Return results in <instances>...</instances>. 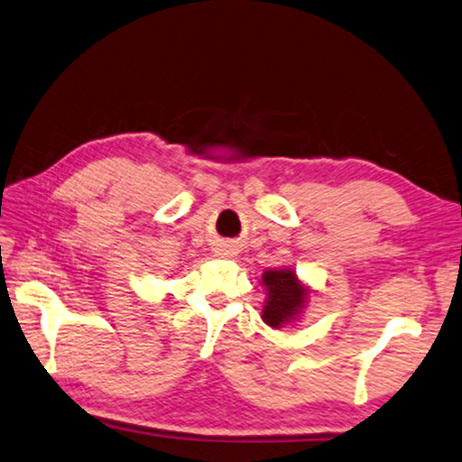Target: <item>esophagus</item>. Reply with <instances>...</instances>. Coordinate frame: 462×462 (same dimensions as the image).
Segmentation results:
<instances>
[{
  "label": "esophagus",
  "mask_w": 462,
  "mask_h": 462,
  "mask_svg": "<svg viewBox=\"0 0 462 462\" xmlns=\"http://www.w3.org/2000/svg\"><path fill=\"white\" fill-rule=\"evenodd\" d=\"M216 254L217 257H234V246L232 245H219L217 248H216Z\"/></svg>",
  "instance_id": "1"
}]
</instances>
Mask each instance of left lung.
<instances>
[{"label":"left lung","mask_w":462,"mask_h":462,"mask_svg":"<svg viewBox=\"0 0 462 462\" xmlns=\"http://www.w3.org/2000/svg\"><path fill=\"white\" fill-rule=\"evenodd\" d=\"M261 283L265 285L267 294L261 319L273 328L294 325L309 306V285L300 282L296 271L290 267L267 269L261 277Z\"/></svg>","instance_id":"obj_1"}]
</instances>
